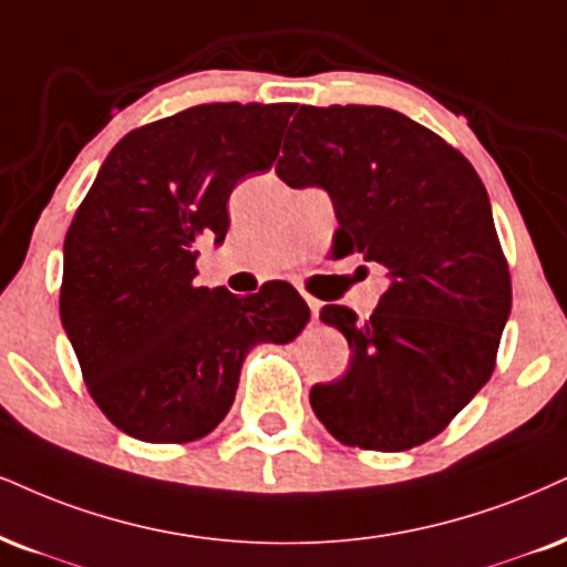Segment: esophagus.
<instances>
[{
  "instance_id": "34e87169",
  "label": "esophagus",
  "mask_w": 567,
  "mask_h": 567,
  "mask_svg": "<svg viewBox=\"0 0 567 567\" xmlns=\"http://www.w3.org/2000/svg\"><path fill=\"white\" fill-rule=\"evenodd\" d=\"M305 302H307V307H310V316H312V320H318V316H320V299L310 297V295H305Z\"/></svg>"
}]
</instances>
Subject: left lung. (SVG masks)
Returning <instances> with one entry per match:
<instances>
[{
  "label": "left lung",
  "mask_w": 567,
  "mask_h": 567,
  "mask_svg": "<svg viewBox=\"0 0 567 567\" xmlns=\"http://www.w3.org/2000/svg\"><path fill=\"white\" fill-rule=\"evenodd\" d=\"M276 173L291 188H326L337 251L389 270L368 320L344 305L320 310L352 360L339 381L312 386L318 421L360 450L429 442L492 379L513 305L478 173L425 125L368 104H302Z\"/></svg>",
  "instance_id": "8db88e82"
}]
</instances>
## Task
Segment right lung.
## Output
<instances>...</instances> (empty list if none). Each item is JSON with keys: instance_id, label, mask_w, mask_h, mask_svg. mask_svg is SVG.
I'll list each match as a JSON object with an SVG mask.
<instances>
[{"instance_id": "right-lung-1", "label": "right lung", "mask_w": 567, "mask_h": 567, "mask_svg": "<svg viewBox=\"0 0 567 567\" xmlns=\"http://www.w3.org/2000/svg\"><path fill=\"white\" fill-rule=\"evenodd\" d=\"M297 104H197L125 134L65 236L60 318L100 410L128 436L184 444L228 415L241 362L289 344L310 307L286 281L236 297L194 286L228 197L276 163Z\"/></svg>"}]
</instances>
